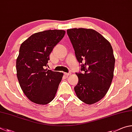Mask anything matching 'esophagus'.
Instances as JSON below:
<instances>
[{"mask_svg":"<svg viewBox=\"0 0 132 132\" xmlns=\"http://www.w3.org/2000/svg\"><path fill=\"white\" fill-rule=\"evenodd\" d=\"M64 74L65 76H69L71 75V73H67V72H64Z\"/></svg>","mask_w":132,"mask_h":132,"instance_id":"esophagus-1","label":"esophagus"}]
</instances>
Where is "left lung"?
<instances>
[{
  "label": "left lung",
  "instance_id": "1",
  "mask_svg": "<svg viewBox=\"0 0 132 132\" xmlns=\"http://www.w3.org/2000/svg\"><path fill=\"white\" fill-rule=\"evenodd\" d=\"M67 34L74 48L77 59L83 63L76 73L78 83L74 90L79 100L93 104L107 94L114 77L115 59L110 43L92 29L72 28Z\"/></svg>",
  "mask_w": 132,
  "mask_h": 132
}]
</instances>
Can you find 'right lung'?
I'll list each match as a JSON object with an SVG mask.
<instances>
[{"instance_id":"add662e5","label":"right lung","mask_w":132,"mask_h":132,"mask_svg":"<svg viewBox=\"0 0 132 132\" xmlns=\"http://www.w3.org/2000/svg\"><path fill=\"white\" fill-rule=\"evenodd\" d=\"M64 30H47L34 34L21 45L16 70L21 88L32 102L45 105L54 98L63 73L45 69L49 55L63 38Z\"/></svg>"}]
</instances>
